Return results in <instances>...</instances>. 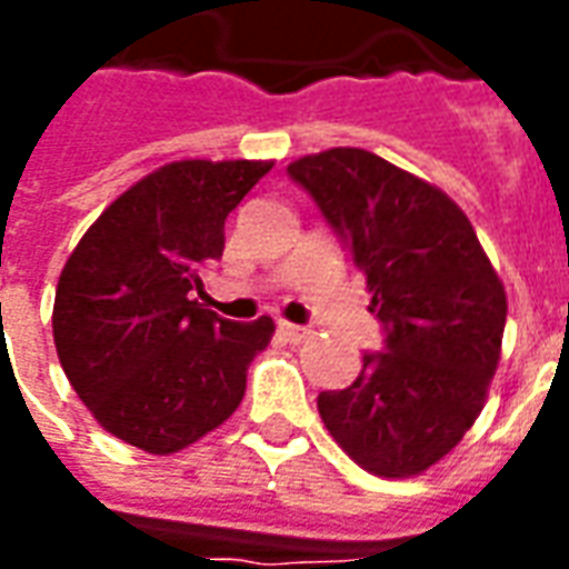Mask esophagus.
<instances>
[{
  "label": "esophagus",
  "mask_w": 569,
  "mask_h": 569,
  "mask_svg": "<svg viewBox=\"0 0 569 569\" xmlns=\"http://www.w3.org/2000/svg\"><path fill=\"white\" fill-rule=\"evenodd\" d=\"M277 332H280V338H283V341H289V345H301L305 338H310V329H305V326H296V322H286V320L277 322Z\"/></svg>",
  "instance_id": "esophagus-1"
}]
</instances>
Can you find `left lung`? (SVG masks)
Masks as SVG:
<instances>
[{
    "label": "left lung",
    "instance_id": "1",
    "mask_svg": "<svg viewBox=\"0 0 569 569\" xmlns=\"http://www.w3.org/2000/svg\"><path fill=\"white\" fill-rule=\"evenodd\" d=\"M289 176L366 273L387 332L357 381L320 393L322 423L371 476H420L485 408L506 329L502 280L441 188L371 151L305 154Z\"/></svg>",
    "mask_w": 569,
    "mask_h": 569
}]
</instances>
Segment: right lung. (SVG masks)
<instances>
[{
  "label": "right lung",
  "mask_w": 569,
  "mask_h": 569,
  "mask_svg": "<svg viewBox=\"0 0 569 569\" xmlns=\"http://www.w3.org/2000/svg\"><path fill=\"white\" fill-rule=\"evenodd\" d=\"M273 161H173L142 176L84 231L60 271L54 345L72 390L116 439L176 453L222 427L247 393L273 320H222L200 273L224 219Z\"/></svg>",
  "instance_id": "1"
}]
</instances>
